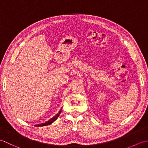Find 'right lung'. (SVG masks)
Here are the masks:
<instances>
[{"instance_id":"obj_1","label":"right lung","mask_w":148,"mask_h":148,"mask_svg":"<svg viewBox=\"0 0 148 148\" xmlns=\"http://www.w3.org/2000/svg\"><path fill=\"white\" fill-rule=\"evenodd\" d=\"M61 112H62V109H60V111L55 116H53V117L52 118L50 119L49 121H46V122H45V123H40V124L36 125H35V126H36V127H43V126H47V125H51V124L52 123L54 122V121L56 120V119L58 118V117L59 116L60 114V113H61Z\"/></svg>"}]
</instances>
